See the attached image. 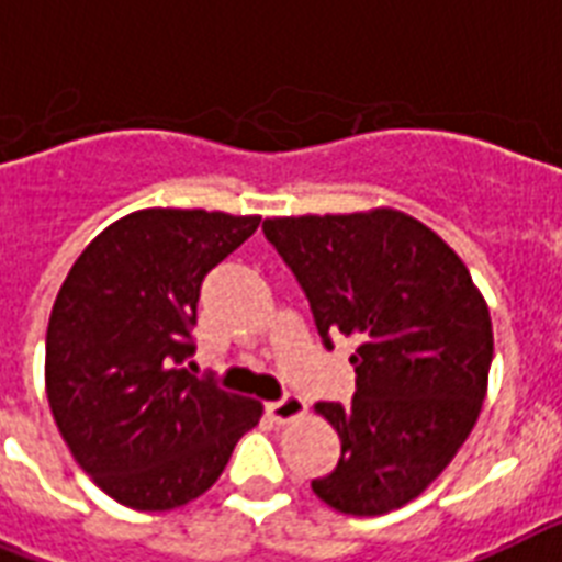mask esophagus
<instances>
[{
	"mask_svg": "<svg viewBox=\"0 0 562 562\" xmlns=\"http://www.w3.org/2000/svg\"><path fill=\"white\" fill-rule=\"evenodd\" d=\"M303 413L305 401L300 398V395H294V392H289V395H282L280 401H271V404H268V415H271L277 424L294 422V418H300Z\"/></svg>",
	"mask_w": 562,
	"mask_h": 562,
	"instance_id": "esophagus-1",
	"label": "esophagus"
}]
</instances>
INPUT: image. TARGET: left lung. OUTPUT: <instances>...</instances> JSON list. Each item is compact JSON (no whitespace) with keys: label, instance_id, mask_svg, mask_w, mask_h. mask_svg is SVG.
<instances>
[{"label":"left lung","instance_id":"1","mask_svg":"<svg viewBox=\"0 0 562 562\" xmlns=\"http://www.w3.org/2000/svg\"><path fill=\"white\" fill-rule=\"evenodd\" d=\"M262 234L300 282L323 346L358 344L352 401L317 404L340 462L312 491L355 517L407 505L479 418L494 358L485 300L462 259L398 210L266 218Z\"/></svg>","mask_w":562,"mask_h":562}]
</instances>
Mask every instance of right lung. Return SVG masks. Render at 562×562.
Wrapping results in <instances>:
<instances>
[{
  "label": "right lung",
  "mask_w": 562,
  "mask_h": 562,
  "mask_svg": "<svg viewBox=\"0 0 562 562\" xmlns=\"http://www.w3.org/2000/svg\"><path fill=\"white\" fill-rule=\"evenodd\" d=\"M259 216L138 210L68 271L45 337V390L77 464L115 503L172 510L225 471L262 404L193 375L202 282Z\"/></svg>",
  "instance_id": "right-lung-1"
}]
</instances>
